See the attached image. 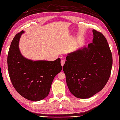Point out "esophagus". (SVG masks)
<instances>
[{
  "label": "esophagus",
  "instance_id": "34e87169",
  "mask_svg": "<svg viewBox=\"0 0 120 120\" xmlns=\"http://www.w3.org/2000/svg\"><path fill=\"white\" fill-rule=\"evenodd\" d=\"M65 62V60H61V65H62V67L63 66V65H64Z\"/></svg>",
  "mask_w": 120,
  "mask_h": 120
}]
</instances>
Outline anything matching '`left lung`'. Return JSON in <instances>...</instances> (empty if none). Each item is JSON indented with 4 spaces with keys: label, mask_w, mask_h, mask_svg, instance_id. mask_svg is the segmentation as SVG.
Segmentation results:
<instances>
[{
    "label": "left lung",
    "mask_w": 120,
    "mask_h": 120,
    "mask_svg": "<svg viewBox=\"0 0 120 120\" xmlns=\"http://www.w3.org/2000/svg\"><path fill=\"white\" fill-rule=\"evenodd\" d=\"M92 42L68 53L63 67L66 82L71 94L86 99L103 89L110 76L112 55L107 39L92 30Z\"/></svg>",
    "instance_id": "obj_1"
}]
</instances>
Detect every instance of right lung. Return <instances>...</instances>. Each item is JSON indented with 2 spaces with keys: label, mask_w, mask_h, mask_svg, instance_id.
<instances>
[{
  "label": "right lung",
  "mask_w": 120,
  "mask_h": 120,
  "mask_svg": "<svg viewBox=\"0 0 120 120\" xmlns=\"http://www.w3.org/2000/svg\"><path fill=\"white\" fill-rule=\"evenodd\" d=\"M25 31L17 34L11 42L7 64L9 75L13 86L25 98L38 101L49 93L54 77L61 72V59L54 61H33L26 58L20 52L19 41Z\"/></svg>",
  "instance_id": "obj_1"
}]
</instances>
